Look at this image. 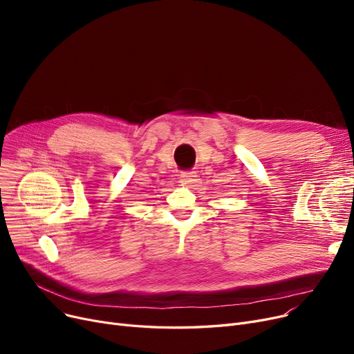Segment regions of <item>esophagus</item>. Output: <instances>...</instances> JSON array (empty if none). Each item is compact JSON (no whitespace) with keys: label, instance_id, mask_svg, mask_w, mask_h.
Wrapping results in <instances>:
<instances>
[{"label":"esophagus","instance_id":"obj_1","mask_svg":"<svg viewBox=\"0 0 354 354\" xmlns=\"http://www.w3.org/2000/svg\"><path fill=\"white\" fill-rule=\"evenodd\" d=\"M180 182L183 185H194V183L198 182V175L195 172H189V171L182 172L180 174Z\"/></svg>","mask_w":354,"mask_h":354}]
</instances>
